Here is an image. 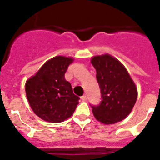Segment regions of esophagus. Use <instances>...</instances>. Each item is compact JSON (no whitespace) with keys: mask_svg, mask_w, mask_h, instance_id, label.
<instances>
[{"mask_svg":"<svg viewBox=\"0 0 160 160\" xmlns=\"http://www.w3.org/2000/svg\"><path fill=\"white\" fill-rule=\"evenodd\" d=\"M81 99L82 100V101H86L87 100V95H83L81 97Z\"/></svg>","mask_w":160,"mask_h":160,"instance_id":"esophagus-1","label":"esophagus"}]
</instances>
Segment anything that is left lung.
<instances>
[{
    "label": "left lung",
    "instance_id": "obj_1",
    "mask_svg": "<svg viewBox=\"0 0 160 160\" xmlns=\"http://www.w3.org/2000/svg\"><path fill=\"white\" fill-rule=\"evenodd\" d=\"M91 64L97 72L102 94L99 105L91 106L94 117L104 124L122 121L136 102L138 91L135 82L125 66L110 54L94 56Z\"/></svg>",
    "mask_w": 160,
    "mask_h": 160
}]
</instances>
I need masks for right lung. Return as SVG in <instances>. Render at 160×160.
<instances>
[{
  "instance_id": "add662e5",
  "label": "right lung",
  "mask_w": 160,
  "mask_h": 160,
  "mask_svg": "<svg viewBox=\"0 0 160 160\" xmlns=\"http://www.w3.org/2000/svg\"><path fill=\"white\" fill-rule=\"evenodd\" d=\"M73 58L57 56L47 61L25 83L29 105L39 118L49 122H62L70 118L78 104L65 73Z\"/></svg>"
}]
</instances>
